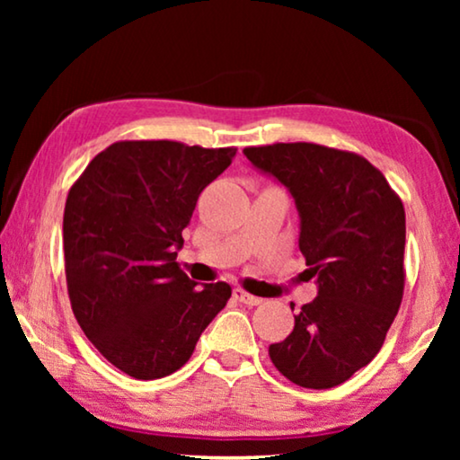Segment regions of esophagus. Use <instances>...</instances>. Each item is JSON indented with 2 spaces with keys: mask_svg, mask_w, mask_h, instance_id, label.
<instances>
[{
  "mask_svg": "<svg viewBox=\"0 0 460 460\" xmlns=\"http://www.w3.org/2000/svg\"><path fill=\"white\" fill-rule=\"evenodd\" d=\"M234 297L244 305H260L261 304L260 297H255V295L243 291V288H234Z\"/></svg>",
  "mask_w": 460,
  "mask_h": 460,
  "instance_id": "34e87169",
  "label": "esophagus"
}]
</instances>
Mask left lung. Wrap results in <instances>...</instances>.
I'll return each instance as SVG.
<instances>
[{
  "instance_id": "obj_1",
  "label": "left lung",
  "mask_w": 460,
  "mask_h": 460,
  "mask_svg": "<svg viewBox=\"0 0 460 460\" xmlns=\"http://www.w3.org/2000/svg\"><path fill=\"white\" fill-rule=\"evenodd\" d=\"M244 156L293 194L299 249L318 297L270 345V360L307 389L341 385L379 354L404 295L406 216L364 156L312 142L247 146Z\"/></svg>"
}]
</instances>
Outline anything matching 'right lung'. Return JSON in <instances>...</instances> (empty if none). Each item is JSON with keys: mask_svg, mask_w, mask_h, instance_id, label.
Masks as SVG:
<instances>
[{"mask_svg": "<svg viewBox=\"0 0 460 460\" xmlns=\"http://www.w3.org/2000/svg\"><path fill=\"white\" fill-rule=\"evenodd\" d=\"M234 155V146L121 140L68 190L62 251L73 314L93 348L134 379L184 367L228 304V282L197 288L175 257L199 194Z\"/></svg>", "mask_w": 460, "mask_h": 460, "instance_id": "obj_1", "label": "right lung"}]
</instances>
